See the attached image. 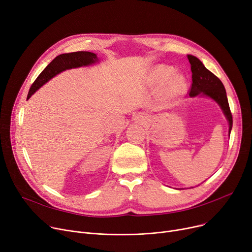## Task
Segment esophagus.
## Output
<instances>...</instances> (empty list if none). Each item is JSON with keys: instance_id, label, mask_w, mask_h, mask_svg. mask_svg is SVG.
Wrapping results in <instances>:
<instances>
[{"instance_id": "obj_1", "label": "esophagus", "mask_w": 252, "mask_h": 252, "mask_svg": "<svg viewBox=\"0 0 252 252\" xmlns=\"http://www.w3.org/2000/svg\"><path fill=\"white\" fill-rule=\"evenodd\" d=\"M146 119H147L146 115H144L143 113H139V114H137V115L135 116V121H137L138 123H141V124L146 122Z\"/></svg>"}]
</instances>
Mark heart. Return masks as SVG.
<instances>
[{
    "instance_id": "1",
    "label": "heart",
    "mask_w": 252,
    "mask_h": 252,
    "mask_svg": "<svg viewBox=\"0 0 252 252\" xmlns=\"http://www.w3.org/2000/svg\"><path fill=\"white\" fill-rule=\"evenodd\" d=\"M175 72L170 65H158L152 71V81L155 85H164V93L167 98H178L187 91V79L184 74Z\"/></svg>"
}]
</instances>
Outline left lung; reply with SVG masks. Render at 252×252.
Masks as SVG:
<instances>
[{
  "instance_id": "obj_1",
  "label": "left lung",
  "mask_w": 252,
  "mask_h": 252,
  "mask_svg": "<svg viewBox=\"0 0 252 252\" xmlns=\"http://www.w3.org/2000/svg\"><path fill=\"white\" fill-rule=\"evenodd\" d=\"M192 71V86L189 93L190 97L198 95L205 96L216 101L229 123V135L233 126V117L227 98V93L220 79L209 71L203 63L193 55H188Z\"/></svg>"
}]
</instances>
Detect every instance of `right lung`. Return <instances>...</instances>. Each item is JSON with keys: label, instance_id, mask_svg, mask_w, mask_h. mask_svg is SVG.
<instances>
[{"label": "right lung", "instance_id": "obj_1", "mask_svg": "<svg viewBox=\"0 0 252 252\" xmlns=\"http://www.w3.org/2000/svg\"><path fill=\"white\" fill-rule=\"evenodd\" d=\"M98 61L99 59L95 53L85 51L67 53V54H61L57 56L54 60H52V62L41 72V74L36 77L34 83L30 89L28 100L39 88L60 72L71 68L82 67V66H89L95 64Z\"/></svg>", "mask_w": 252, "mask_h": 252}]
</instances>
